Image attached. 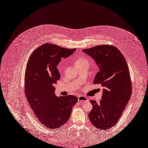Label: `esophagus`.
<instances>
[{
	"mask_svg": "<svg viewBox=\"0 0 148 148\" xmlns=\"http://www.w3.org/2000/svg\"><path fill=\"white\" fill-rule=\"evenodd\" d=\"M78 101L79 102H81L82 103H84L85 102H89V100L87 99V98L85 96H80L78 97Z\"/></svg>",
	"mask_w": 148,
	"mask_h": 148,
	"instance_id": "esophagus-1",
	"label": "esophagus"
}]
</instances>
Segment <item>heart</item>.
<instances>
[{
  "label": "heart",
  "mask_w": 148,
  "mask_h": 148,
  "mask_svg": "<svg viewBox=\"0 0 148 148\" xmlns=\"http://www.w3.org/2000/svg\"><path fill=\"white\" fill-rule=\"evenodd\" d=\"M85 61H87L85 58H82H82H79L77 59V60L75 61V64H76V63H82V62H83Z\"/></svg>",
  "instance_id": "heart-1"
}]
</instances>
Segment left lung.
Wrapping results in <instances>:
<instances>
[{"instance_id": "obj_1", "label": "left lung", "mask_w": 148, "mask_h": 148, "mask_svg": "<svg viewBox=\"0 0 148 148\" xmlns=\"http://www.w3.org/2000/svg\"><path fill=\"white\" fill-rule=\"evenodd\" d=\"M96 63L99 71L93 84H100L102 100H91L90 122L96 128L107 130L119 121L132 95L131 77L126 61L120 50L109 45L82 50Z\"/></svg>"}]
</instances>
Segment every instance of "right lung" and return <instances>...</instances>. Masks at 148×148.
Here are the masks:
<instances>
[{"mask_svg": "<svg viewBox=\"0 0 148 148\" xmlns=\"http://www.w3.org/2000/svg\"><path fill=\"white\" fill-rule=\"evenodd\" d=\"M75 49H67L45 44L32 53L25 72V93L36 119L46 127L55 129L65 124L71 115L77 97H57V81L61 77L57 68L62 58L71 55Z\"/></svg>", "mask_w": 148, "mask_h": 148, "instance_id": "obj_1", "label": "right lung"}]
</instances>
